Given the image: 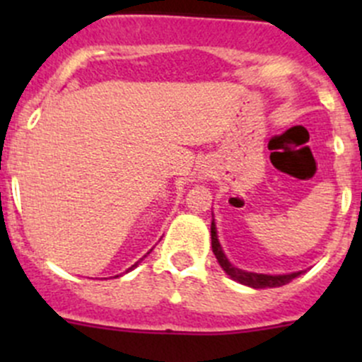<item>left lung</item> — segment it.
Segmentation results:
<instances>
[{"mask_svg":"<svg viewBox=\"0 0 362 362\" xmlns=\"http://www.w3.org/2000/svg\"><path fill=\"white\" fill-rule=\"evenodd\" d=\"M211 250H214L215 257H217L218 264L222 266L226 273L231 276L233 280L236 282L243 284V286H249L254 287V289H266V287H280V286H286L289 284L291 280H294L296 276L301 275V272L298 273H289V275H261V273H249V272H243V269L235 268L231 262L228 261V257L224 255L222 252L221 243L217 240V229H215V224L211 222Z\"/></svg>","mask_w":362,"mask_h":362,"instance_id":"1","label":"left lung"}]
</instances>
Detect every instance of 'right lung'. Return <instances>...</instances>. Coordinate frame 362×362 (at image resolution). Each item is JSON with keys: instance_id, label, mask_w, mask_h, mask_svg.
Masks as SVG:
<instances>
[{"instance_id": "obj_1", "label": "right lung", "mask_w": 362, "mask_h": 362, "mask_svg": "<svg viewBox=\"0 0 362 362\" xmlns=\"http://www.w3.org/2000/svg\"><path fill=\"white\" fill-rule=\"evenodd\" d=\"M147 254H151V252H147ZM144 257H145V255H144ZM140 261H141V259H140ZM140 261H138V262H140ZM138 262H134V264L131 266V268L127 269V272H131V269H134V268H136V266H138ZM117 276H119V275H117Z\"/></svg>"}]
</instances>
